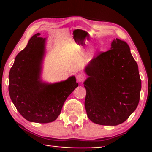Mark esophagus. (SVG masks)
Returning <instances> with one entry per match:
<instances>
[{
    "label": "esophagus",
    "mask_w": 152,
    "mask_h": 152,
    "mask_svg": "<svg viewBox=\"0 0 152 152\" xmlns=\"http://www.w3.org/2000/svg\"><path fill=\"white\" fill-rule=\"evenodd\" d=\"M85 75H83L81 73H79L77 76H76V80H77L78 82L81 83V82H83L85 80Z\"/></svg>",
    "instance_id": "esophagus-1"
}]
</instances>
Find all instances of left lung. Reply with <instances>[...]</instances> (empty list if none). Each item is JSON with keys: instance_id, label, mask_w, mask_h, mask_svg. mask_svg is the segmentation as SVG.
Segmentation results:
<instances>
[{"instance_id": "left-lung-1", "label": "left lung", "mask_w": 152, "mask_h": 152, "mask_svg": "<svg viewBox=\"0 0 152 152\" xmlns=\"http://www.w3.org/2000/svg\"><path fill=\"white\" fill-rule=\"evenodd\" d=\"M84 71L88 76L83 84L88 118L104 126L126 121L137 109L142 88L138 65L129 45L114 39L111 49L91 60Z\"/></svg>"}]
</instances>
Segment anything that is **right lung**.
Instances as JSON below:
<instances>
[{"mask_svg":"<svg viewBox=\"0 0 152 152\" xmlns=\"http://www.w3.org/2000/svg\"><path fill=\"white\" fill-rule=\"evenodd\" d=\"M35 34L16 56L9 73L10 97L20 115L31 122L49 123L60 115L63 105L78 86L76 77L48 83L41 79L46 38Z\"/></svg>","mask_w":152,"mask_h":152,"instance_id":"1","label":"right lung"}]
</instances>
